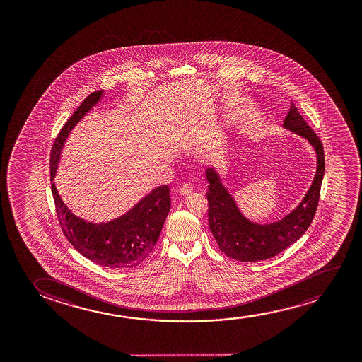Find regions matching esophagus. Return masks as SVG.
Here are the masks:
<instances>
[{"mask_svg": "<svg viewBox=\"0 0 362 362\" xmlns=\"http://www.w3.org/2000/svg\"><path fill=\"white\" fill-rule=\"evenodd\" d=\"M180 195H183V197H187L189 194L193 193V185L192 184H184L183 187L180 188Z\"/></svg>", "mask_w": 362, "mask_h": 362, "instance_id": "1", "label": "esophagus"}]
</instances>
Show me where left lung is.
Returning <instances> with one entry per match:
<instances>
[{
	"label": "left lung",
	"instance_id": "1",
	"mask_svg": "<svg viewBox=\"0 0 362 362\" xmlns=\"http://www.w3.org/2000/svg\"><path fill=\"white\" fill-rule=\"evenodd\" d=\"M283 127L302 136L310 144L317 153V172L302 202L281 220L258 223L243 216L233 195L221 182L218 170L214 167L206 169L209 228L221 252L241 262H256L277 256L302 238L317 211L325 170L322 142L293 103Z\"/></svg>",
	"mask_w": 362,
	"mask_h": 362
}]
</instances>
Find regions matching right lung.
I'll return each mask as SVG.
<instances>
[{
    "instance_id": "obj_1",
    "label": "right lung",
    "mask_w": 362,
    "mask_h": 362,
    "mask_svg": "<svg viewBox=\"0 0 362 362\" xmlns=\"http://www.w3.org/2000/svg\"><path fill=\"white\" fill-rule=\"evenodd\" d=\"M104 93V90L91 93L55 139L50 153L52 194L60 228L78 252L104 267L134 268L148 257L158 241L170 210L168 187L162 185L153 189L127 213L107 223H90L76 216L65 205L55 188V174L65 141L80 119L99 104Z\"/></svg>"
}]
</instances>
